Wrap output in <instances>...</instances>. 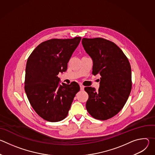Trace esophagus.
Here are the masks:
<instances>
[{
  "mask_svg": "<svg viewBox=\"0 0 155 155\" xmlns=\"http://www.w3.org/2000/svg\"><path fill=\"white\" fill-rule=\"evenodd\" d=\"M80 90H84V86L80 84Z\"/></svg>",
  "mask_w": 155,
  "mask_h": 155,
  "instance_id": "34e87169",
  "label": "esophagus"
}]
</instances>
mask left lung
Segmentation results:
<instances>
[{
  "label": "left lung",
  "instance_id": "8db88e82",
  "mask_svg": "<svg viewBox=\"0 0 155 155\" xmlns=\"http://www.w3.org/2000/svg\"><path fill=\"white\" fill-rule=\"evenodd\" d=\"M81 42L93 60V74L101 76L97 91L94 87H84L89 95L87 111L96 119L106 120L116 115L129 97L132 88L130 63L123 51L111 41L83 38Z\"/></svg>",
  "mask_w": 155,
  "mask_h": 155
}]
</instances>
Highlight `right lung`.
<instances>
[{
	"label": "right lung",
	"instance_id": "obj_1",
	"mask_svg": "<svg viewBox=\"0 0 155 155\" xmlns=\"http://www.w3.org/2000/svg\"><path fill=\"white\" fill-rule=\"evenodd\" d=\"M81 38H54L43 41L28 59L25 92L35 112L45 120L58 122L64 120L80 91L77 82L59 84L58 75L67 71L68 63Z\"/></svg>",
	"mask_w": 155,
	"mask_h": 155
}]
</instances>
